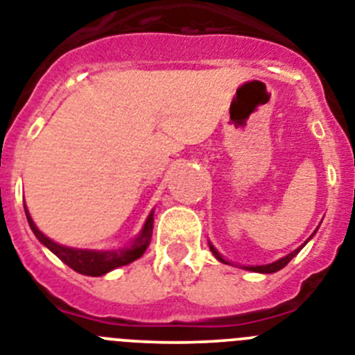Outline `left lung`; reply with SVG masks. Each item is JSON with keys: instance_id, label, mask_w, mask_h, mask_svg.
Returning <instances> with one entry per match:
<instances>
[{"instance_id": "1", "label": "left lung", "mask_w": 355, "mask_h": 355, "mask_svg": "<svg viewBox=\"0 0 355 355\" xmlns=\"http://www.w3.org/2000/svg\"><path fill=\"white\" fill-rule=\"evenodd\" d=\"M313 236H309V240H311ZM307 240V241H309ZM306 241V243H307ZM306 243H304V245H306ZM304 245H300L299 249H295L293 252H290V254H286V256H284V258H281V259H277V261H274V263H268V265H258V266H241V268H245V270H250V272H259V274H274V272H279L281 270V268H284V266L288 265V263L291 261V259L295 258V256H297V254L300 252V249H302ZM209 250H211L213 252V256H215L216 259H218V261H222V263H225V265H231V261H227V259H224L222 258V254L218 252V250L215 249V247L211 245V243H209Z\"/></svg>"}]
</instances>
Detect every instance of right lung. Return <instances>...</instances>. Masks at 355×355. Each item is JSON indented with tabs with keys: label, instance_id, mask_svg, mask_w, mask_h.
<instances>
[{
	"label": "right lung",
	"instance_id": "obj_1",
	"mask_svg": "<svg viewBox=\"0 0 355 355\" xmlns=\"http://www.w3.org/2000/svg\"><path fill=\"white\" fill-rule=\"evenodd\" d=\"M24 213H26L28 224H30L31 231L37 236V240L42 243L44 247H48L56 258H60L67 266H71L72 270H76L78 274L90 275V277H99L108 272L115 270L119 266L130 265L135 259H139L150 243V236H153V222H155V209L149 213L142 225V231L139 236L130 241V245L122 247V249L114 250H94V249H74V247L60 245L48 238L35 225L31 215L28 213L26 205H24Z\"/></svg>",
	"mask_w": 355,
	"mask_h": 355
}]
</instances>
